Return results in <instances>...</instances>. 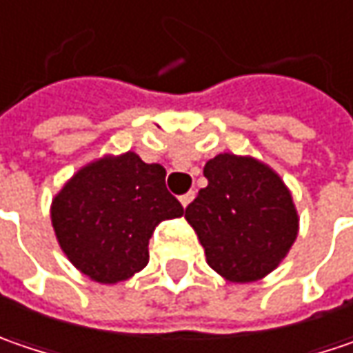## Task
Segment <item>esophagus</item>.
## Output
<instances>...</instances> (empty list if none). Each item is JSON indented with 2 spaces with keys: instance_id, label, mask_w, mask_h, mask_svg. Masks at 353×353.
<instances>
[{
  "instance_id": "34e87169",
  "label": "esophagus",
  "mask_w": 353,
  "mask_h": 353,
  "mask_svg": "<svg viewBox=\"0 0 353 353\" xmlns=\"http://www.w3.org/2000/svg\"><path fill=\"white\" fill-rule=\"evenodd\" d=\"M194 197H196L194 192H188V194H183V196L179 197V201H181V205H183V208H188V205L192 203V199H194Z\"/></svg>"
}]
</instances>
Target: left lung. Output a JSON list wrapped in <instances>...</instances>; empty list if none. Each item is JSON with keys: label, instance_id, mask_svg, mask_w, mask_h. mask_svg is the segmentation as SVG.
<instances>
[{"label": "left lung", "instance_id": "obj_1", "mask_svg": "<svg viewBox=\"0 0 353 353\" xmlns=\"http://www.w3.org/2000/svg\"><path fill=\"white\" fill-rule=\"evenodd\" d=\"M208 185L185 208L212 270L232 283L265 278L298 238L292 192L256 157L219 154L203 168Z\"/></svg>", "mask_w": 353, "mask_h": 353}]
</instances>
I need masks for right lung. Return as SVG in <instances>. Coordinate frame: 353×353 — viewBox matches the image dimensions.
Instances as JSON below:
<instances>
[{
    "label": "right lung",
    "mask_w": 353,
    "mask_h": 353,
    "mask_svg": "<svg viewBox=\"0 0 353 353\" xmlns=\"http://www.w3.org/2000/svg\"><path fill=\"white\" fill-rule=\"evenodd\" d=\"M183 216L165 188V170L135 152L103 156L77 170L52 201L61 252L90 280H130L150 261L159 221Z\"/></svg>",
    "instance_id": "right-lung-1"
}]
</instances>
